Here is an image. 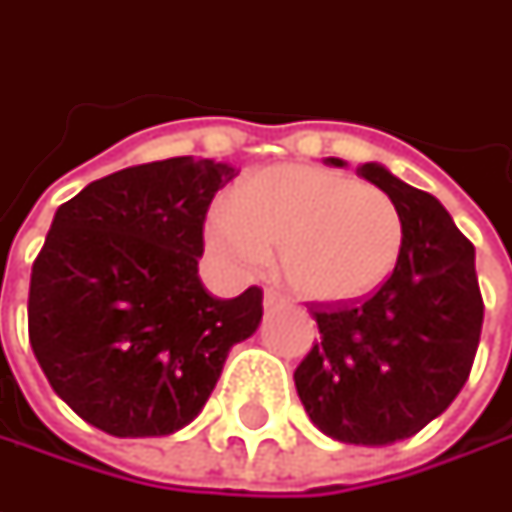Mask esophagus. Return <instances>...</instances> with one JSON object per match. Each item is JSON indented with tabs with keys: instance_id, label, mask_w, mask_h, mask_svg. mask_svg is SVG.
<instances>
[{
	"instance_id": "esophagus-1",
	"label": "esophagus",
	"mask_w": 512,
	"mask_h": 512,
	"mask_svg": "<svg viewBox=\"0 0 512 512\" xmlns=\"http://www.w3.org/2000/svg\"><path fill=\"white\" fill-rule=\"evenodd\" d=\"M285 305V299L279 296V293H273V290H267L265 293V310H276V307Z\"/></svg>"
}]
</instances>
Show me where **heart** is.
I'll return each mask as SVG.
<instances>
[{
    "instance_id": "1",
    "label": "heart",
    "mask_w": 512,
    "mask_h": 512,
    "mask_svg": "<svg viewBox=\"0 0 512 512\" xmlns=\"http://www.w3.org/2000/svg\"><path fill=\"white\" fill-rule=\"evenodd\" d=\"M207 247L253 276L279 247L287 287L319 307L373 296L399 262L404 225L379 187L319 165H276L247 176L207 216Z\"/></svg>"
}]
</instances>
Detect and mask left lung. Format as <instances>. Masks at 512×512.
Segmentation results:
<instances>
[{"mask_svg": "<svg viewBox=\"0 0 512 512\" xmlns=\"http://www.w3.org/2000/svg\"><path fill=\"white\" fill-rule=\"evenodd\" d=\"M344 168L342 159H327ZM399 207L404 242L367 302L319 307L322 342L293 373L310 422L344 444L402 442L442 416L470 376L484 305L476 250L442 202L379 162L356 170Z\"/></svg>", "mask_w": 512, "mask_h": 512, "instance_id": "left-lung-1", "label": "left lung"}]
</instances>
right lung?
<instances>
[{
    "instance_id": "add662e5",
    "label": "right lung",
    "mask_w": 512,
    "mask_h": 512,
    "mask_svg": "<svg viewBox=\"0 0 512 512\" xmlns=\"http://www.w3.org/2000/svg\"><path fill=\"white\" fill-rule=\"evenodd\" d=\"M239 170L176 156L90 182L56 210L33 262L30 347L73 413L119 439L170 436L205 407L262 290L210 296L202 225Z\"/></svg>"
}]
</instances>
